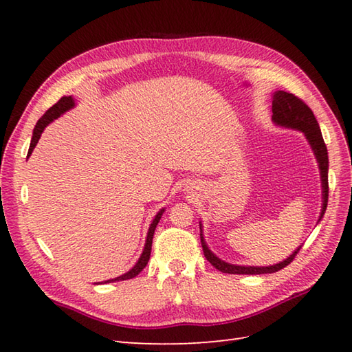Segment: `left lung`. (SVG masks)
<instances>
[{
	"instance_id": "8db88e82",
	"label": "left lung",
	"mask_w": 352,
	"mask_h": 352,
	"mask_svg": "<svg viewBox=\"0 0 352 352\" xmlns=\"http://www.w3.org/2000/svg\"><path fill=\"white\" fill-rule=\"evenodd\" d=\"M272 121L276 125L302 131L309 140L313 153L316 155V160L319 163V169H320V182H322V210H320V216H319V221H320L327 210V203H328V153H327L325 142L322 138V133H320L316 118L313 115L311 109L301 98H298V96H295L294 94L276 91L272 95ZM203 226H201L199 222V228ZM199 236H201V245H203L206 258L210 261L218 271L223 274L257 275V274L278 272L280 269L290 265V261L295 258L296 254L301 250L300 246V248L292 254L290 257L272 266H237V265H230L227 261L218 258L210 250L207 248V243L203 237V228H201Z\"/></svg>"
}]
</instances>
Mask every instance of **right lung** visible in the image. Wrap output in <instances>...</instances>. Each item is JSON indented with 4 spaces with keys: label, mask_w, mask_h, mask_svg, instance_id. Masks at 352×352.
Segmentation results:
<instances>
[{
    "label": "right lung",
    "mask_w": 352,
    "mask_h": 352,
    "mask_svg": "<svg viewBox=\"0 0 352 352\" xmlns=\"http://www.w3.org/2000/svg\"><path fill=\"white\" fill-rule=\"evenodd\" d=\"M74 106H76V101H74L72 96H62L60 100H58L54 106H52L51 109H48L47 111H45V115L37 121L34 130H33V138H32V144H30V149H28V155L33 153V149L36 146L37 142H39L41 139V134L42 131L45 130V126H47L50 122L54 121V119H57L60 115H63L66 110L72 109ZM164 212V208H162V210L155 214V218L153 219L151 226H149V230H148V236H146V242H145V246H144V251H142L140 257L138 260V263L134 265L129 272H125L124 275H119L116 276V278H111V280H107L104 283H113V281H124V280H130V278H134V276L139 275L142 269H144L148 263L149 260V256H151V246H153V237H154V230L157 227V223H159L162 214Z\"/></svg>",
    "instance_id": "obj_1"
}]
</instances>
